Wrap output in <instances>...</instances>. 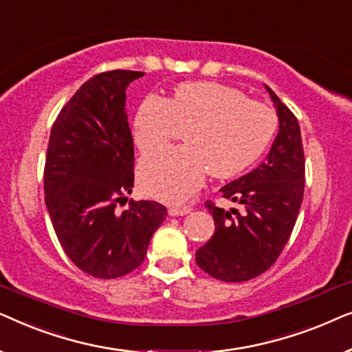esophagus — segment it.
I'll return each mask as SVG.
<instances>
[{
  "mask_svg": "<svg viewBox=\"0 0 352 352\" xmlns=\"http://www.w3.org/2000/svg\"><path fill=\"white\" fill-rule=\"evenodd\" d=\"M190 211V206H171V208L168 210V213H170V216H184L189 214Z\"/></svg>",
  "mask_w": 352,
  "mask_h": 352,
  "instance_id": "obj_1",
  "label": "esophagus"
}]
</instances>
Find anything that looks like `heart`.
<instances>
[{
    "instance_id": "obj_1",
    "label": "heart",
    "mask_w": 352,
    "mask_h": 352,
    "mask_svg": "<svg viewBox=\"0 0 352 352\" xmlns=\"http://www.w3.org/2000/svg\"><path fill=\"white\" fill-rule=\"evenodd\" d=\"M179 127L186 129V146L146 155L138 173L142 190L168 204L189 199L208 170L232 177L252 166L271 144L277 118L267 105L230 86L184 83L170 100L155 94L142 100L133 138L147 153L164 146Z\"/></svg>"
}]
</instances>
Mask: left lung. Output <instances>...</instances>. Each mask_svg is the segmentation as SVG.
Here are the masks:
<instances>
[{
  "label": "left lung",
  "mask_w": 352,
  "mask_h": 352,
  "mask_svg": "<svg viewBox=\"0 0 352 352\" xmlns=\"http://www.w3.org/2000/svg\"><path fill=\"white\" fill-rule=\"evenodd\" d=\"M278 118V133L266 160L224 187L221 194L243 205L245 213L208 204L214 234L195 253V261L223 282H247L266 272L285 247L305 194V153L300 124L290 109L264 85ZM230 212L238 214L232 219Z\"/></svg>",
  "instance_id": "8db88e82"
}]
</instances>
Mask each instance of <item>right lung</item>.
Here are the masks:
<instances>
[{
	"label": "right lung",
	"instance_id": "obj_1",
	"mask_svg": "<svg viewBox=\"0 0 352 352\" xmlns=\"http://www.w3.org/2000/svg\"><path fill=\"white\" fill-rule=\"evenodd\" d=\"M142 72L112 70L80 86L52 124L45 165V201L57 239L81 271L117 278L141 266L166 218L157 201H129L134 146L126 88Z\"/></svg>",
	"mask_w": 352,
	"mask_h": 352
}]
</instances>
